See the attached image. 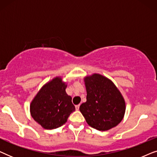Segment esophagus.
Here are the masks:
<instances>
[{
	"mask_svg": "<svg viewBox=\"0 0 157 157\" xmlns=\"http://www.w3.org/2000/svg\"><path fill=\"white\" fill-rule=\"evenodd\" d=\"M79 107H80V104H78V105H76V110L78 111V109H79Z\"/></svg>",
	"mask_w": 157,
	"mask_h": 157,
	"instance_id": "esophagus-1",
	"label": "esophagus"
}]
</instances>
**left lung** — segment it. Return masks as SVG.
Listing matches in <instances>:
<instances>
[{"mask_svg": "<svg viewBox=\"0 0 157 157\" xmlns=\"http://www.w3.org/2000/svg\"><path fill=\"white\" fill-rule=\"evenodd\" d=\"M86 101L79 110L90 126L107 131L117 126L124 119L126 103L124 96L113 81L99 74L83 78Z\"/></svg>", "mask_w": 157, "mask_h": 157, "instance_id": "obj_1", "label": "left lung"}]
</instances>
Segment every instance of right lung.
Returning a JSON list of instances; mask_svg holds the SVG:
<instances>
[{"label": "right lung", "mask_w": 157, "mask_h": 157, "mask_svg": "<svg viewBox=\"0 0 157 157\" xmlns=\"http://www.w3.org/2000/svg\"><path fill=\"white\" fill-rule=\"evenodd\" d=\"M67 83L56 76L40 88L30 104L33 119L45 129H54L67 121L75 111L72 98L66 92Z\"/></svg>", "instance_id": "obj_1"}]
</instances>
